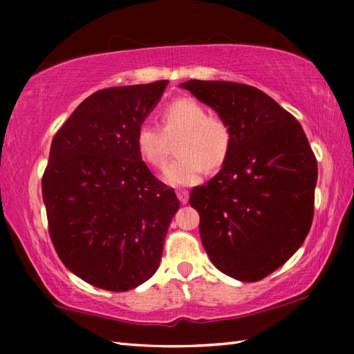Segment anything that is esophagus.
I'll return each instance as SVG.
<instances>
[{
  "instance_id": "esophagus-1",
  "label": "esophagus",
  "mask_w": 354,
  "mask_h": 354,
  "mask_svg": "<svg viewBox=\"0 0 354 354\" xmlns=\"http://www.w3.org/2000/svg\"><path fill=\"white\" fill-rule=\"evenodd\" d=\"M176 195H178V198H179V201L183 203V205H185V203L189 201V192L187 190H178Z\"/></svg>"
}]
</instances>
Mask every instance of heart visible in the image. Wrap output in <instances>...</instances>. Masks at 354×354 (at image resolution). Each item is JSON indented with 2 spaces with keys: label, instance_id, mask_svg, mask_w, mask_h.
Wrapping results in <instances>:
<instances>
[{
  "label": "heart",
  "instance_id": "obj_1",
  "mask_svg": "<svg viewBox=\"0 0 354 354\" xmlns=\"http://www.w3.org/2000/svg\"><path fill=\"white\" fill-rule=\"evenodd\" d=\"M178 158L167 165L164 179L171 185H194L203 170H218L231 151L232 134L225 118L207 113L198 101L181 97L160 112V128L142 123L136 131V148L153 169H162L176 140Z\"/></svg>",
  "mask_w": 354,
  "mask_h": 354
}]
</instances>
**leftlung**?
I'll use <instances>...</instances> for the list:
<instances>
[{
    "label": "left lung",
    "mask_w": 354,
    "mask_h": 354,
    "mask_svg": "<svg viewBox=\"0 0 354 354\" xmlns=\"http://www.w3.org/2000/svg\"><path fill=\"white\" fill-rule=\"evenodd\" d=\"M231 128V151L206 185L192 189L203 247L243 283L268 277L301 247L314 218L317 159L301 124L259 88L183 82Z\"/></svg>",
    "instance_id": "left-lung-1"
}]
</instances>
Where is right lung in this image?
Instances as JSON below:
<instances>
[{"label":"right lung","mask_w":354,"mask_h":354,"mask_svg":"<svg viewBox=\"0 0 354 354\" xmlns=\"http://www.w3.org/2000/svg\"><path fill=\"white\" fill-rule=\"evenodd\" d=\"M167 84L95 92L53 137L41 178L48 232L64 266L100 289L127 292L153 277L179 209L136 148Z\"/></svg>","instance_id":"add662e5"}]
</instances>
